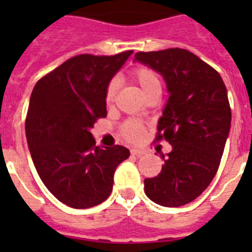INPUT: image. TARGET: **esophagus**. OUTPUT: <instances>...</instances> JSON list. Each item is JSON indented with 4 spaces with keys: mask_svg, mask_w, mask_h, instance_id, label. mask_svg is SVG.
Wrapping results in <instances>:
<instances>
[{
    "mask_svg": "<svg viewBox=\"0 0 252 252\" xmlns=\"http://www.w3.org/2000/svg\"><path fill=\"white\" fill-rule=\"evenodd\" d=\"M130 154H132V156H136V157H141V156L145 154V152L142 149H130Z\"/></svg>",
    "mask_w": 252,
    "mask_h": 252,
    "instance_id": "obj_1",
    "label": "esophagus"
}]
</instances>
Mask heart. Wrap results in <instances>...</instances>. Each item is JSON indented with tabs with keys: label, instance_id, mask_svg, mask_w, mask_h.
<instances>
[{
	"label": "heart",
	"instance_id": "1",
	"mask_svg": "<svg viewBox=\"0 0 252 252\" xmlns=\"http://www.w3.org/2000/svg\"><path fill=\"white\" fill-rule=\"evenodd\" d=\"M130 77L136 84L140 86L142 93L149 96L153 93H161L162 91V80L159 74H158L154 69L146 66V65H138L136 68L130 70ZM116 90H118V85L115 81L108 82L106 87V94H104V99H106L107 104H111L114 102L115 95H116ZM146 132L145 124L140 120L136 119H130L126 120L120 128V133L126 140L130 142H140L144 138Z\"/></svg>",
	"mask_w": 252,
	"mask_h": 252
}]
</instances>
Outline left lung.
Returning <instances> with one entry per match:
<instances>
[{"mask_svg": "<svg viewBox=\"0 0 252 252\" xmlns=\"http://www.w3.org/2000/svg\"><path fill=\"white\" fill-rule=\"evenodd\" d=\"M134 59L161 73L170 98L156 141L172 145L161 172L144 180L152 201L182 207L199 197L219 170L231 123L226 86L219 72L187 49L137 52Z\"/></svg>", "mask_w": 252, "mask_h": 252, "instance_id": "8db88e82", "label": "left lung"}]
</instances>
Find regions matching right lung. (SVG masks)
<instances>
[{
	"instance_id": "right-lung-1",
	"label": "right lung",
	"mask_w": 252,
	"mask_h": 252,
	"mask_svg": "<svg viewBox=\"0 0 252 252\" xmlns=\"http://www.w3.org/2000/svg\"><path fill=\"white\" fill-rule=\"evenodd\" d=\"M132 52L70 57L33 87L26 116L30 153L41 182L68 207L103 203L115 170L129 157L122 145L95 146L90 130L107 116L106 87Z\"/></svg>"
}]
</instances>
